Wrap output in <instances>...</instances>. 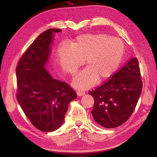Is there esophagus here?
Here are the masks:
<instances>
[{
  "mask_svg": "<svg viewBox=\"0 0 157 157\" xmlns=\"http://www.w3.org/2000/svg\"><path fill=\"white\" fill-rule=\"evenodd\" d=\"M77 96H83V95L85 94V92L84 91H80V90H78V91H77Z\"/></svg>",
  "mask_w": 157,
  "mask_h": 157,
  "instance_id": "1",
  "label": "esophagus"
}]
</instances>
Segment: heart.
Returning <instances> with one entry per match:
<instances>
[{
    "label": "heart",
    "mask_w": 157,
    "mask_h": 157,
    "mask_svg": "<svg viewBox=\"0 0 157 157\" xmlns=\"http://www.w3.org/2000/svg\"><path fill=\"white\" fill-rule=\"evenodd\" d=\"M125 47L119 38L105 34L83 35L78 36L71 46H59L57 56L63 69L75 75L86 59V69L73 80L77 88H88L96 81L111 77L119 67L124 55Z\"/></svg>",
    "instance_id": "b5f03b06"
}]
</instances>
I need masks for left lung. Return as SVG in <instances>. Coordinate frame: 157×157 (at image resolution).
Returning <instances> with one entry per match:
<instances>
[{"mask_svg":"<svg viewBox=\"0 0 157 157\" xmlns=\"http://www.w3.org/2000/svg\"><path fill=\"white\" fill-rule=\"evenodd\" d=\"M142 86L138 61L132 58L108 81L89 91L94 99V121L106 128L124 124L134 111Z\"/></svg>","mask_w":157,"mask_h":157,"instance_id":"obj_1","label":"left lung"}]
</instances>
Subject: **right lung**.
I'll use <instances>...</instances> for the list:
<instances>
[{
    "label": "right lung",
    "instance_id": "obj_1",
    "mask_svg": "<svg viewBox=\"0 0 157 157\" xmlns=\"http://www.w3.org/2000/svg\"><path fill=\"white\" fill-rule=\"evenodd\" d=\"M50 29L28 48L16 68L17 99L33 125L42 132H53L62 125L71 101L77 94L69 85L52 77L45 66L55 33Z\"/></svg>",
    "mask_w": 157,
    "mask_h": 157
}]
</instances>
